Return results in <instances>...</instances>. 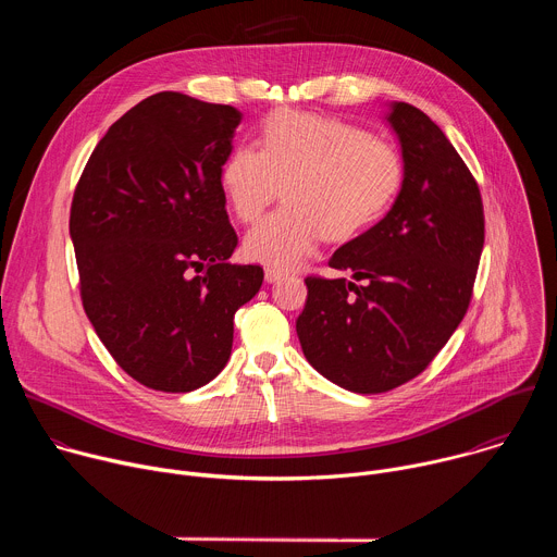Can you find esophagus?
<instances>
[{
  "label": "esophagus",
  "mask_w": 557,
  "mask_h": 557,
  "mask_svg": "<svg viewBox=\"0 0 557 557\" xmlns=\"http://www.w3.org/2000/svg\"><path fill=\"white\" fill-rule=\"evenodd\" d=\"M286 273L282 271V269H275V267H267V271H264V277H267V282L269 284H273V282H277V280H282Z\"/></svg>",
  "instance_id": "esophagus-1"
}]
</instances>
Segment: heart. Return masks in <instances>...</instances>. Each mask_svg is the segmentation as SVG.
Masks as SVG:
<instances>
[{
    "mask_svg": "<svg viewBox=\"0 0 557 557\" xmlns=\"http://www.w3.org/2000/svg\"><path fill=\"white\" fill-rule=\"evenodd\" d=\"M258 145H237L226 156L220 185L243 222H256L286 185L288 205L245 240L251 260L275 269L301 262L322 237L346 243L359 235L401 183L394 147L339 119L280 110L264 121Z\"/></svg>",
    "mask_w": 557,
    "mask_h": 557,
    "instance_id": "obj_1",
    "label": "heart"
}]
</instances>
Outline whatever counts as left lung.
Here are the masks:
<instances>
[{
  "label": "left lung",
  "mask_w": 557,
  "mask_h": 557,
  "mask_svg": "<svg viewBox=\"0 0 557 557\" xmlns=\"http://www.w3.org/2000/svg\"><path fill=\"white\" fill-rule=\"evenodd\" d=\"M404 181L389 211L339 247L329 267L352 277H306L297 337L329 381L379 394L421 374L467 312L485 245L479 185L441 127L410 103L385 114Z\"/></svg>",
  "instance_id": "1"
}]
</instances>
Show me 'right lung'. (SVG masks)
Instances as JSON below:
<instances>
[{
	"label": "right lung",
	"mask_w": 557,
	"mask_h": 557,
	"mask_svg": "<svg viewBox=\"0 0 557 557\" xmlns=\"http://www.w3.org/2000/svg\"><path fill=\"white\" fill-rule=\"evenodd\" d=\"M243 114L158 92L99 140L70 209L82 299L114 361L138 383L191 392L231 357L233 314L264 271L231 264L237 235L220 170Z\"/></svg>",
	"instance_id": "add662e5"
}]
</instances>
